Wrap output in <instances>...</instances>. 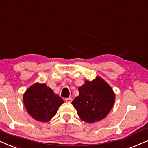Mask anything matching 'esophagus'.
<instances>
[{
    "label": "esophagus",
    "instance_id": "34e87169",
    "mask_svg": "<svg viewBox=\"0 0 148 148\" xmlns=\"http://www.w3.org/2000/svg\"><path fill=\"white\" fill-rule=\"evenodd\" d=\"M65 101H66L67 103H71V102L72 101V97H69V98H66V99H65Z\"/></svg>",
    "mask_w": 148,
    "mask_h": 148
}]
</instances>
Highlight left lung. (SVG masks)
I'll list each match as a JSON object with an SVG mask.
<instances>
[{
    "label": "left lung",
    "mask_w": 148,
    "mask_h": 148,
    "mask_svg": "<svg viewBox=\"0 0 148 148\" xmlns=\"http://www.w3.org/2000/svg\"><path fill=\"white\" fill-rule=\"evenodd\" d=\"M79 95L72 104L80 119L93 123L105 119L115 102L116 95L107 82L100 76L91 81L86 80L78 88Z\"/></svg>",
    "instance_id": "obj_1"
}]
</instances>
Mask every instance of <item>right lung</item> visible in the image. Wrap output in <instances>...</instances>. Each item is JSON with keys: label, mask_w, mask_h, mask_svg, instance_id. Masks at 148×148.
Here are the masks:
<instances>
[{"label": "right lung", "mask_w": 148, "mask_h": 148, "mask_svg": "<svg viewBox=\"0 0 148 148\" xmlns=\"http://www.w3.org/2000/svg\"><path fill=\"white\" fill-rule=\"evenodd\" d=\"M23 101L27 113L37 121L46 123L56 116L64 100L45 83L36 82L25 90Z\"/></svg>", "instance_id": "right-lung-1"}]
</instances>
